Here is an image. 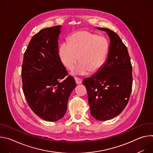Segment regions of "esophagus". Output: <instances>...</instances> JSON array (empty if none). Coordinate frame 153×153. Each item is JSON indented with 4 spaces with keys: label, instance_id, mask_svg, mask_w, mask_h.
<instances>
[{
    "label": "esophagus",
    "instance_id": "obj_1",
    "mask_svg": "<svg viewBox=\"0 0 153 153\" xmlns=\"http://www.w3.org/2000/svg\"><path fill=\"white\" fill-rule=\"evenodd\" d=\"M75 80H76V83L77 84H80L82 82V80L78 77H75Z\"/></svg>",
    "mask_w": 153,
    "mask_h": 153
}]
</instances>
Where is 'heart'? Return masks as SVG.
I'll list each match as a JSON object with an SVG mask.
<instances>
[{"instance_id":"1","label":"heart","mask_w":153,"mask_h":153,"mask_svg":"<svg viewBox=\"0 0 153 153\" xmlns=\"http://www.w3.org/2000/svg\"><path fill=\"white\" fill-rule=\"evenodd\" d=\"M109 52V43L103 37L82 30L73 34L69 42H63L60 47L62 63L72 70L79 60L76 73L85 75L98 73L104 66Z\"/></svg>"}]
</instances>
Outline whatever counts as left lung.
<instances>
[{
  "label": "left lung",
  "mask_w": 153,
  "mask_h": 153,
  "mask_svg": "<svg viewBox=\"0 0 153 153\" xmlns=\"http://www.w3.org/2000/svg\"><path fill=\"white\" fill-rule=\"evenodd\" d=\"M108 59L103 68L82 83L88 93L91 116L99 120H107L119 115L128 104L131 93L132 65L128 50L117 34L110 29Z\"/></svg>",
  "instance_id": "8db88e82"
}]
</instances>
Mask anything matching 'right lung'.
I'll list each match as a JSON object with an SVG mask.
<instances>
[{
	"label": "right lung",
	"mask_w": 153,
	"mask_h": 153,
	"mask_svg": "<svg viewBox=\"0 0 153 153\" xmlns=\"http://www.w3.org/2000/svg\"><path fill=\"white\" fill-rule=\"evenodd\" d=\"M60 28H46L36 34L24 53L22 67V89L29 106L39 117L50 122L63 117L76 86L73 76L66 77L68 71L59 55Z\"/></svg>",
	"instance_id": "add662e5"
}]
</instances>
